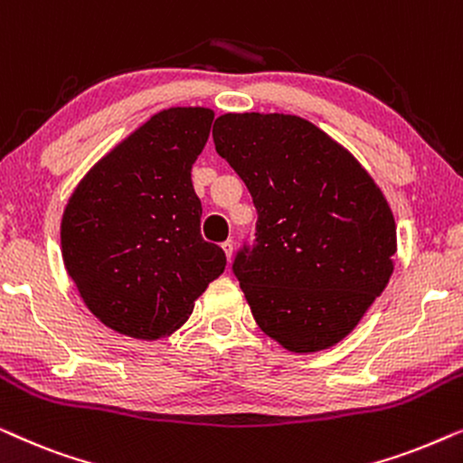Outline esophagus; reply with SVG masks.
<instances>
[{
	"mask_svg": "<svg viewBox=\"0 0 463 463\" xmlns=\"http://www.w3.org/2000/svg\"><path fill=\"white\" fill-rule=\"evenodd\" d=\"M223 246V250H225V257H227V261H232L233 259V244L232 242H223L221 244Z\"/></svg>",
	"mask_w": 463,
	"mask_h": 463,
	"instance_id": "34e87169",
	"label": "esophagus"
}]
</instances>
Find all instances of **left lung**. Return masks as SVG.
Segmentation results:
<instances>
[{
	"mask_svg": "<svg viewBox=\"0 0 463 463\" xmlns=\"http://www.w3.org/2000/svg\"><path fill=\"white\" fill-rule=\"evenodd\" d=\"M257 208L233 274L259 328L297 354L354 331L394 271L388 200L350 151L307 119L225 113L213 128Z\"/></svg>",
	"mask_w": 463,
	"mask_h": 463,
	"instance_id": "8db88e82",
	"label": "left lung"
}]
</instances>
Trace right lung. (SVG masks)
<instances>
[{"instance_id":"add662e5","label":"right lung","mask_w":463,"mask_h":463,"mask_svg":"<svg viewBox=\"0 0 463 463\" xmlns=\"http://www.w3.org/2000/svg\"><path fill=\"white\" fill-rule=\"evenodd\" d=\"M206 107H170L94 164L69 198L61 249L86 307L135 339L175 333L225 269L200 233L192 166L211 135Z\"/></svg>"}]
</instances>
